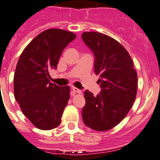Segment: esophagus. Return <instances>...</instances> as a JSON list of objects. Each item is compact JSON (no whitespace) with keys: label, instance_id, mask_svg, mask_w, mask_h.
<instances>
[{"label":"esophagus","instance_id":"esophagus-1","mask_svg":"<svg viewBox=\"0 0 160 160\" xmlns=\"http://www.w3.org/2000/svg\"><path fill=\"white\" fill-rule=\"evenodd\" d=\"M71 89H72L73 92H75V93H78V94H81V93H82V91L80 90V89H78V88L74 87V86H73Z\"/></svg>","mask_w":160,"mask_h":160}]
</instances>
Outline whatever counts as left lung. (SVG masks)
<instances>
[{
  "instance_id": "obj_1",
  "label": "left lung",
  "mask_w": 160,
  "mask_h": 160,
  "mask_svg": "<svg viewBox=\"0 0 160 160\" xmlns=\"http://www.w3.org/2000/svg\"><path fill=\"white\" fill-rule=\"evenodd\" d=\"M82 39L95 56L94 71L102 90L94 96L84 92V124L95 131H107L125 118L135 100L138 77L131 57L119 42L98 32H84Z\"/></svg>"
}]
</instances>
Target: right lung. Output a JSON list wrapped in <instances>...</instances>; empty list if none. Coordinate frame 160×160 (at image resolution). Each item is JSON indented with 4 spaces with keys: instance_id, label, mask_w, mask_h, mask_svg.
I'll use <instances>...</instances> for the list:
<instances>
[{
    "instance_id": "1",
    "label": "right lung",
    "mask_w": 160,
    "mask_h": 160,
    "mask_svg": "<svg viewBox=\"0 0 160 160\" xmlns=\"http://www.w3.org/2000/svg\"><path fill=\"white\" fill-rule=\"evenodd\" d=\"M76 35L62 29L40 33L25 47L14 74V95L23 114L38 128L50 130L61 123L70 87L49 81L64 49Z\"/></svg>"
}]
</instances>
